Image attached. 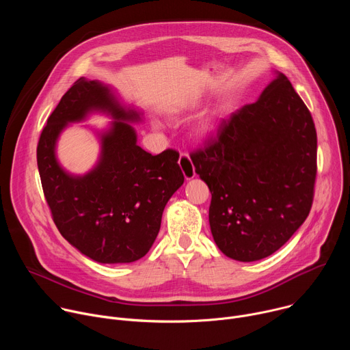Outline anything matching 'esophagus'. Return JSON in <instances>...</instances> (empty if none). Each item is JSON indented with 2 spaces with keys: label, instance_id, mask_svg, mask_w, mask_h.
<instances>
[{
  "label": "esophagus",
  "instance_id": "esophagus-1",
  "mask_svg": "<svg viewBox=\"0 0 350 350\" xmlns=\"http://www.w3.org/2000/svg\"><path fill=\"white\" fill-rule=\"evenodd\" d=\"M178 163H180V167H181V170H183V174H184V177H185L187 180H191V178H193V177L196 176L195 169H193V165H192V162H191L188 154L181 152L180 159H178Z\"/></svg>",
  "mask_w": 350,
  "mask_h": 350
}]
</instances>
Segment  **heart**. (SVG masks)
I'll use <instances>...</instances> for the list:
<instances>
[{
    "label": "heart",
    "instance_id": "heart-1",
    "mask_svg": "<svg viewBox=\"0 0 350 350\" xmlns=\"http://www.w3.org/2000/svg\"><path fill=\"white\" fill-rule=\"evenodd\" d=\"M211 130H212V123H211V120L209 119H202V120H199L195 126H193V135L195 137H205V135H208L209 133H211Z\"/></svg>",
    "mask_w": 350,
    "mask_h": 350
}]
</instances>
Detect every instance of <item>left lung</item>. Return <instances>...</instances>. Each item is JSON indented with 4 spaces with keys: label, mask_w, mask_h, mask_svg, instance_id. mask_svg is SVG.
<instances>
[{
    "label": "left lung",
    "mask_w": 350,
    "mask_h": 350,
    "mask_svg": "<svg viewBox=\"0 0 350 350\" xmlns=\"http://www.w3.org/2000/svg\"><path fill=\"white\" fill-rule=\"evenodd\" d=\"M191 161L212 192L213 239L234 260L270 256L309 216L317 173L316 127L280 72L256 103L223 119Z\"/></svg>",
    "instance_id": "8db88e82"
}]
</instances>
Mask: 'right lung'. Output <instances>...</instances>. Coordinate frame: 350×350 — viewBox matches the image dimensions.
<instances>
[{
  "label": "right lung",
  "mask_w": 350,
  "mask_h": 350,
  "mask_svg": "<svg viewBox=\"0 0 350 350\" xmlns=\"http://www.w3.org/2000/svg\"><path fill=\"white\" fill-rule=\"evenodd\" d=\"M92 111L107 113L114 122L100 135L97 166L73 176L57 163L56 141L69 122ZM139 120L141 113L123 107L111 87L80 77L38 139L37 166L54 223L70 245L98 263H131L145 256L158 237L167 201L184 183L177 151L151 155L137 145L130 123Z\"/></svg>",
  "instance_id": "right-lung-1"
}]
</instances>
